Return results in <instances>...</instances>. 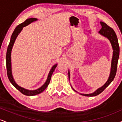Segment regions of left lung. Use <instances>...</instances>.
<instances>
[{"mask_svg": "<svg viewBox=\"0 0 122 122\" xmlns=\"http://www.w3.org/2000/svg\"><path fill=\"white\" fill-rule=\"evenodd\" d=\"M100 24H101L102 27L100 29V30L99 31V33L102 35V36L107 37L110 40V42L111 43L112 47L113 50H114V51H113L112 59L111 62V68L110 75L106 84L103 86H102L101 88L97 89L95 92L92 93H90V94H81L85 96H95L101 93L110 84L111 82L114 80L116 73H117V62H118L119 57V46L117 36L114 30L111 27H110V26H108L106 23L103 22H100ZM68 74H69V72L68 73Z\"/></svg>", "mask_w": 122, "mask_h": 122, "instance_id": "1", "label": "left lung"}]
</instances>
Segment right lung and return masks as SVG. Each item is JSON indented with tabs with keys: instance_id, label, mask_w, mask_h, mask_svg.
Returning <instances> with one entry per match:
<instances>
[{
	"instance_id": "add662e5",
	"label": "right lung",
	"mask_w": 122,
	"mask_h": 122,
	"mask_svg": "<svg viewBox=\"0 0 122 122\" xmlns=\"http://www.w3.org/2000/svg\"><path fill=\"white\" fill-rule=\"evenodd\" d=\"M37 19L36 18H29V19H26L23 23H20V25H19L18 26H16V27L15 28L14 32L12 33V34L11 37L10 42L9 45H8V47H7V53H6V68H7V76L8 79H9L10 81L11 82V83L14 86H15L16 89H18L19 91H20L22 94L26 95V96H34V95H36L38 94H40V93L42 92L46 88H47V86H48L49 84L50 81V79H51V75H52L53 72H54V69H56V68L57 67V64H56L52 67L51 70H50L49 73L48 77H47V79L46 81L45 82V83L43 84L41 87H40L38 89H36V90L34 91H29L27 89H24V88L20 87L19 85H18L16 84V82H15L14 80L13 77H12V72H11V50L12 46H13V45L14 43V42L15 40H16V37L18 36V34L20 33V32L22 31V29L23 27L27 26L29 24H30L31 22H34V21L37 20Z\"/></svg>"
}]
</instances>
